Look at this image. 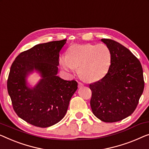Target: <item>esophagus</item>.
Listing matches in <instances>:
<instances>
[{"label": "esophagus", "mask_w": 149, "mask_h": 149, "mask_svg": "<svg viewBox=\"0 0 149 149\" xmlns=\"http://www.w3.org/2000/svg\"><path fill=\"white\" fill-rule=\"evenodd\" d=\"M82 87H83V84L81 83V82H79V87L81 88Z\"/></svg>", "instance_id": "34e87169"}]
</instances>
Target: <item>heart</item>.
Returning <instances> with one entry per match:
<instances>
[{"label": "heart", "instance_id": "obj_1", "mask_svg": "<svg viewBox=\"0 0 149 149\" xmlns=\"http://www.w3.org/2000/svg\"><path fill=\"white\" fill-rule=\"evenodd\" d=\"M60 64L67 72L79 69L81 77L90 82L98 81L107 74L111 64V52L103 44L72 45L66 56L60 58Z\"/></svg>", "mask_w": 149, "mask_h": 149}]
</instances>
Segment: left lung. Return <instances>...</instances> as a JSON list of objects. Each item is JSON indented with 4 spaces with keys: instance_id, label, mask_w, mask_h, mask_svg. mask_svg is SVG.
Segmentation results:
<instances>
[{
    "instance_id": "8db88e82",
    "label": "left lung",
    "mask_w": 149,
    "mask_h": 149,
    "mask_svg": "<svg viewBox=\"0 0 149 149\" xmlns=\"http://www.w3.org/2000/svg\"><path fill=\"white\" fill-rule=\"evenodd\" d=\"M111 52V64L102 79L89 85L90 104L95 116L105 122L122 120L136 108L144 82L141 62L120 43L101 39Z\"/></svg>"
}]
</instances>
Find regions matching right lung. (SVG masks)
<instances>
[{
    "label": "right lung",
    "mask_w": 149,
    "mask_h": 149,
    "mask_svg": "<svg viewBox=\"0 0 149 149\" xmlns=\"http://www.w3.org/2000/svg\"><path fill=\"white\" fill-rule=\"evenodd\" d=\"M66 40L36 45L17 56L10 66L7 90L17 116L35 126L46 128L64 117L71 97L77 89L76 81L57 76L59 52ZM33 70L42 79L33 88L26 77Z\"/></svg>",
    "instance_id": "add662e5"
}]
</instances>
